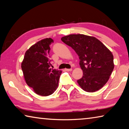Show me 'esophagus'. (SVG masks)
I'll return each mask as SVG.
<instances>
[{"instance_id": "obj_1", "label": "esophagus", "mask_w": 129, "mask_h": 129, "mask_svg": "<svg viewBox=\"0 0 129 129\" xmlns=\"http://www.w3.org/2000/svg\"><path fill=\"white\" fill-rule=\"evenodd\" d=\"M65 70L66 71H72V69L71 68V69H65Z\"/></svg>"}]
</instances>
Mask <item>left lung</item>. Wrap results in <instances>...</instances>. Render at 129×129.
<instances>
[{
    "instance_id": "8db88e82",
    "label": "left lung",
    "mask_w": 129,
    "mask_h": 129,
    "mask_svg": "<svg viewBox=\"0 0 129 129\" xmlns=\"http://www.w3.org/2000/svg\"><path fill=\"white\" fill-rule=\"evenodd\" d=\"M61 40L79 56L83 72L82 78L77 80L81 88L87 92H94L102 88L114 67L110 50L94 37L85 35H69L62 37Z\"/></svg>"
}]
</instances>
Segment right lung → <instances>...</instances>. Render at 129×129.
<instances>
[{
	"label": "right lung",
	"instance_id": "right-lung-1",
	"mask_svg": "<svg viewBox=\"0 0 129 129\" xmlns=\"http://www.w3.org/2000/svg\"><path fill=\"white\" fill-rule=\"evenodd\" d=\"M53 42L51 38H46L35 44L26 51L21 63L26 83L40 95L48 96L54 93L62 73L50 68L49 45Z\"/></svg>",
	"mask_w": 129,
	"mask_h": 129
}]
</instances>
